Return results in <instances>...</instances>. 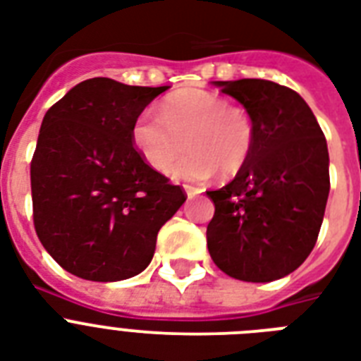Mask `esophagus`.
Segmentation results:
<instances>
[{"instance_id": "34e87169", "label": "esophagus", "mask_w": 361, "mask_h": 361, "mask_svg": "<svg viewBox=\"0 0 361 361\" xmlns=\"http://www.w3.org/2000/svg\"><path fill=\"white\" fill-rule=\"evenodd\" d=\"M183 189H185L187 197H189V198L197 197L198 192H200V189H197V187H192V185H183Z\"/></svg>"}]
</instances>
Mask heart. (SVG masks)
Instances as JSON below:
<instances>
[{
  "label": "heart",
  "mask_w": 361,
  "mask_h": 361,
  "mask_svg": "<svg viewBox=\"0 0 361 361\" xmlns=\"http://www.w3.org/2000/svg\"><path fill=\"white\" fill-rule=\"evenodd\" d=\"M133 144L152 169L166 166L185 149L192 152L166 171L180 181L232 176L243 169L251 155L255 129L245 110L206 90H183L163 103V116L142 112L133 123Z\"/></svg>",
  "instance_id": "heart-1"
}]
</instances>
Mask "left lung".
<instances>
[{"mask_svg":"<svg viewBox=\"0 0 361 361\" xmlns=\"http://www.w3.org/2000/svg\"><path fill=\"white\" fill-rule=\"evenodd\" d=\"M252 121L251 155L236 178L206 191L215 206L206 238L221 271L269 283L313 251L330 195V157L319 121L294 90L260 78L214 82Z\"/></svg>","mask_w":361,"mask_h":361,"instance_id":"1","label":"left lung"}]
</instances>
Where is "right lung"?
Listing matches in <instances>:
<instances>
[{
  "mask_svg": "<svg viewBox=\"0 0 361 361\" xmlns=\"http://www.w3.org/2000/svg\"><path fill=\"white\" fill-rule=\"evenodd\" d=\"M169 86L76 84L42 120L31 159L37 236L69 274L112 283L147 268L161 226L185 202L133 146V123Z\"/></svg>",
  "mask_w": 361,
  "mask_h": 361,
  "instance_id": "obj_1",
  "label": "right lung"
}]
</instances>
